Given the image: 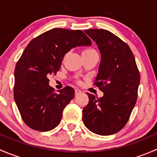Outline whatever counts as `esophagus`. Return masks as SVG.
<instances>
[{
  "label": "esophagus",
  "instance_id": "esophagus-1",
  "mask_svg": "<svg viewBox=\"0 0 157 157\" xmlns=\"http://www.w3.org/2000/svg\"><path fill=\"white\" fill-rule=\"evenodd\" d=\"M80 93H81V90H79V89H76V90H75V95H76V96L80 94Z\"/></svg>",
  "mask_w": 157,
  "mask_h": 157
}]
</instances>
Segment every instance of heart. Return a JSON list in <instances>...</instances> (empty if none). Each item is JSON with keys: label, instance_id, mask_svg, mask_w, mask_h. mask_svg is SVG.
Returning a JSON list of instances; mask_svg holds the SVG:
<instances>
[{"label": "heart", "instance_id": "obj_1", "mask_svg": "<svg viewBox=\"0 0 157 157\" xmlns=\"http://www.w3.org/2000/svg\"><path fill=\"white\" fill-rule=\"evenodd\" d=\"M85 52H92V51H95L94 49H93V48H86V49H85Z\"/></svg>", "mask_w": 157, "mask_h": 157}]
</instances>
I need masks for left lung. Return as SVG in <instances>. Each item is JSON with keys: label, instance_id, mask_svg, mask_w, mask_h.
I'll return each mask as SVG.
<instances>
[{"label": "left lung", "instance_id": "1", "mask_svg": "<svg viewBox=\"0 0 157 157\" xmlns=\"http://www.w3.org/2000/svg\"><path fill=\"white\" fill-rule=\"evenodd\" d=\"M85 33L96 42L101 54L94 83L104 93L98 98L87 93L83 121L92 132L111 135L125 126L137 99L140 73L131 48L121 39L105 29Z\"/></svg>", "mask_w": 157, "mask_h": 157}]
</instances>
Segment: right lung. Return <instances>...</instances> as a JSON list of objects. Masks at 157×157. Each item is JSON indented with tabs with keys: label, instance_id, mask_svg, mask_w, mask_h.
Wrapping results in <instances>:
<instances>
[{
	"label": "right lung",
	"instance_id": "right-lung-1",
	"mask_svg": "<svg viewBox=\"0 0 157 157\" xmlns=\"http://www.w3.org/2000/svg\"><path fill=\"white\" fill-rule=\"evenodd\" d=\"M91 40L81 30L52 29L30 41L17 62L13 96L21 118L30 128L48 131L59 124L63 110L74 97L67 86L55 93L48 77L56 74L66 53Z\"/></svg>",
	"mask_w": 157,
	"mask_h": 157
}]
</instances>
